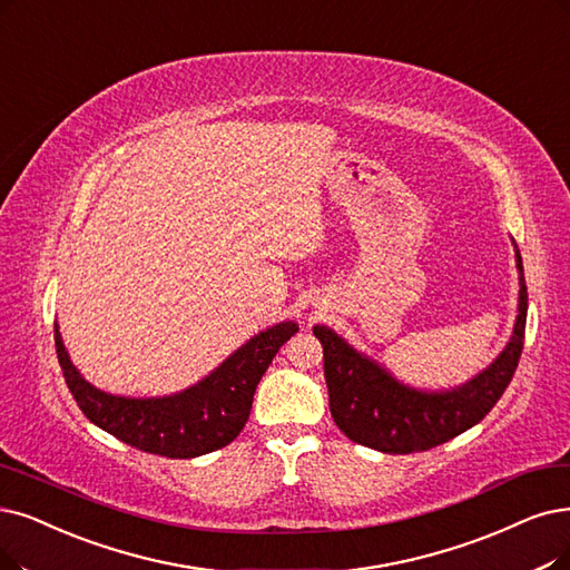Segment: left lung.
<instances>
[{
  "label": "left lung",
  "mask_w": 570,
  "mask_h": 570,
  "mask_svg": "<svg viewBox=\"0 0 570 570\" xmlns=\"http://www.w3.org/2000/svg\"><path fill=\"white\" fill-rule=\"evenodd\" d=\"M514 243V240H512ZM519 304L512 336L498 357L449 391H423L395 379L381 362L353 348L327 325H315L325 355L330 412L344 435L383 453L428 451L480 423L510 385L523 348L529 294L514 243Z\"/></svg>",
  "instance_id": "8db88e82"
}]
</instances>
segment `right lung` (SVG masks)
<instances>
[{
    "mask_svg": "<svg viewBox=\"0 0 570 570\" xmlns=\"http://www.w3.org/2000/svg\"><path fill=\"white\" fill-rule=\"evenodd\" d=\"M297 332L294 321L273 325L245 341L206 379L164 397H126L96 389L72 364L58 325L56 351L67 389L90 423L156 456L196 459L238 438L253 409L257 383L281 346Z\"/></svg>",
    "mask_w": 570,
    "mask_h": 570,
    "instance_id": "add662e5",
    "label": "right lung"
}]
</instances>
